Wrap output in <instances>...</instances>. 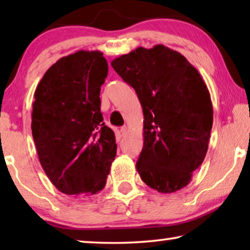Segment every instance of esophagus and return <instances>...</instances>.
<instances>
[{
	"label": "esophagus",
	"instance_id": "34e87169",
	"mask_svg": "<svg viewBox=\"0 0 250 250\" xmlns=\"http://www.w3.org/2000/svg\"><path fill=\"white\" fill-rule=\"evenodd\" d=\"M120 132H121V135H125L126 132H128V128H126V126H122L120 129Z\"/></svg>",
	"mask_w": 250,
	"mask_h": 250
}]
</instances>
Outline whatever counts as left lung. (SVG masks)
I'll list each match as a JSON object with an SVG mask.
<instances>
[{"label": "left lung", "mask_w": 250, "mask_h": 250, "mask_svg": "<svg viewBox=\"0 0 250 250\" xmlns=\"http://www.w3.org/2000/svg\"><path fill=\"white\" fill-rule=\"evenodd\" d=\"M137 92L143 109V147L137 161L142 181L160 193L185 188L205 159L213 105L195 67L164 45L138 47L111 62Z\"/></svg>", "instance_id": "1"}]
</instances>
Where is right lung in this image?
<instances>
[{"label":"right lung","instance_id":"right-lung-1","mask_svg":"<svg viewBox=\"0 0 250 250\" xmlns=\"http://www.w3.org/2000/svg\"><path fill=\"white\" fill-rule=\"evenodd\" d=\"M108 62L99 50L62 57L34 94L32 134L46 175L67 195H92L107 182L117 154L113 131L100 112Z\"/></svg>","mask_w":250,"mask_h":250}]
</instances>
